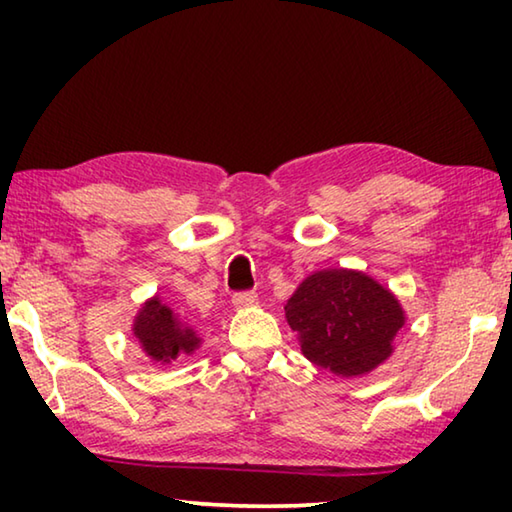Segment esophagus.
Segmentation results:
<instances>
[{
	"instance_id": "obj_1",
	"label": "esophagus",
	"mask_w": 512,
	"mask_h": 512,
	"mask_svg": "<svg viewBox=\"0 0 512 512\" xmlns=\"http://www.w3.org/2000/svg\"><path fill=\"white\" fill-rule=\"evenodd\" d=\"M232 305L239 307V309H246V307H253L257 305V293L255 291H239L232 296Z\"/></svg>"
}]
</instances>
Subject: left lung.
I'll use <instances>...</instances> for the list:
<instances>
[{
	"instance_id": "8db88e82",
	"label": "left lung",
	"mask_w": 512,
	"mask_h": 512,
	"mask_svg": "<svg viewBox=\"0 0 512 512\" xmlns=\"http://www.w3.org/2000/svg\"><path fill=\"white\" fill-rule=\"evenodd\" d=\"M287 320L302 354L341 377L366 375L391 357L404 311L391 291L357 271H318L289 298Z\"/></svg>"
}]
</instances>
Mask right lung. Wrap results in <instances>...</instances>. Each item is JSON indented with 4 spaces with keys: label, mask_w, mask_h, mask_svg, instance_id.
<instances>
[{
    "label": "right lung",
    "mask_w": 512,
    "mask_h": 512,
    "mask_svg": "<svg viewBox=\"0 0 512 512\" xmlns=\"http://www.w3.org/2000/svg\"><path fill=\"white\" fill-rule=\"evenodd\" d=\"M133 334L142 343L144 352L160 363H169L178 354L194 352L198 345L192 329L180 323L176 314L169 307H164L158 298L146 302L137 314Z\"/></svg>",
    "instance_id": "obj_1"
}]
</instances>
